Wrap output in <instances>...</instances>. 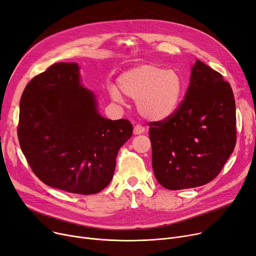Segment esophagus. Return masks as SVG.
I'll list each match as a JSON object with an SVG mask.
<instances>
[{"mask_svg": "<svg viewBox=\"0 0 256 256\" xmlns=\"http://www.w3.org/2000/svg\"><path fill=\"white\" fill-rule=\"evenodd\" d=\"M144 130H145V128L141 124H137L135 128H134V134H135V135H140V134L144 132Z\"/></svg>", "mask_w": 256, "mask_h": 256, "instance_id": "34e87169", "label": "esophagus"}]
</instances>
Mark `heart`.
<instances>
[{
    "mask_svg": "<svg viewBox=\"0 0 256 256\" xmlns=\"http://www.w3.org/2000/svg\"><path fill=\"white\" fill-rule=\"evenodd\" d=\"M117 84L124 96L137 100L139 113L154 121L164 120L176 113L184 92L180 76L156 64L134 67L118 78ZM119 90L112 88L111 96L122 102Z\"/></svg>",
    "mask_w": 256,
    "mask_h": 256,
    "instance_id": "b5f03b06",
    "label": "heart"
}]
</instances>
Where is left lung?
Instances as JSON below:
<instances>
[{
  "label": "left lung",
  "instance_id": "8db88e82",
  "mask_svg": "<svg viewBox=\"0 0 256 256\" xmlns=\"http://www.w3.org/2000/svg\"><path fill=\"white\" fill-rule=\"evenodd\" d=\"M156 178L168 190L212 182L236 143V102L223 76L199 60L172 116L148 124Z\"/></svg>",
  "mask_w": 256,
  "mask_h": 256
}]
</instances>
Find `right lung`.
I'll return each mask as SVG.
<instances>
[{
    "label": "right lung",
    "instance_id": "obj_1",
    "mask_svg": "<svg viewBox=\"0 0 256 256\" xmlns=\"http://www.w3.org/2000/svg\"><path fill=\"white\" fill-rule=\"evenodd\" d=\"M20 108V145L40 180L82 195L98 193L110 184L132 126L128 119L98 114L93 93L80 84L76 63L52 64L34 76Z\"/></svg>",
    "mask_w": 256,
    "mask_h": 256
}]
</instances>
